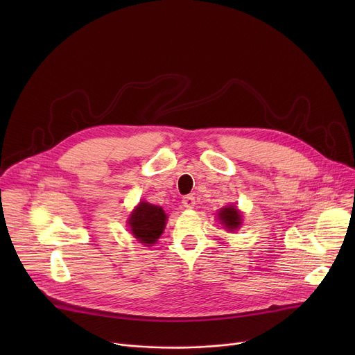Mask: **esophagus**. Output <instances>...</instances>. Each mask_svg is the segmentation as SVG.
<instances>
[{
  "mask_svg": "<svg viewBox=\"0 0 355 355\" xmlns=\"http://www.w3.org/2000/svg\"><path fill=\"white\" fill-rule=\"evenodd\" d=\"M182 207L187 209H192L195 207V198L192 195H187L182 198Z\"/></svg>",
  "mask_w": 355,
  "mask_h": 355,
  "instance_id": "obj_1",
  "label": "esophagus"
}]
</instances>
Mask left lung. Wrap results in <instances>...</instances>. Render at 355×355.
I'll use <instances>...</instances> for the list:
<instances>
[{
    "mask_svg": "<svg viewBox=\"0 0 355 355\" xmlns=\"http://www.w3.org/2000/svg\"><path fill=\"white\" fill-rule=\"evenodd\" d=\"M218 215H219L218 219L229 232H234L241 226V214L234 205L222 208Z\"/></svg>",
    "mask_w": 355,
    "mask_h": 355,
    "instance_id": "1",
    "label": "left lung"
}]
</instances>
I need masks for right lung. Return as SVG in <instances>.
<instances>
[{
  "label": "right lung",
  "instance_id": "1",
  "mask_svg": "<svg viewBox=\"0 0 355 355\" xmlns=\"http://www.w3.org/2000/svg\"><path fill=\"white\" fill-rule=\"evenodd\" d=\"M167 222V215L162 207L151 205L148 202H139L128 219L130 233L137 241L150 247L162 236Z\"/></svg>",
  "mask_w": 355,
  "mask_h": 355
}]
</instances>
